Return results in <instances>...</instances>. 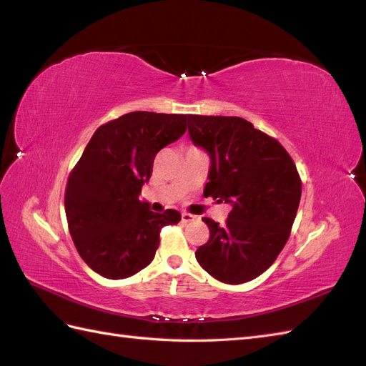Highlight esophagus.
<instances>
[{
  "mask_svg": "<svg viewBox=\"0 0 366 366\" xmlns=\"http://www.w3.org/2000/svg\"><path fill=\"white\" fill-rule=\"evenodd\" d=\"M197 219H198V217L192 215L189 212H183L182 214V221H183V223H191V221H197Z\"/></svg>",
  "mask_w": 366,
  "mask_h": 366,
  "instance_id": "1",
  "label": "esophagus"
}]
</instances>
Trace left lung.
I'll return each instance as SVG.
<instances>
[{
    "instance_id": "left-lung-1",
    "label": "left lung",
    "mask_w": 366,
    "mask_h": 366,
    "mask_svg": "<svg viewBox=\"0 0 366 366\" xmlns=\"http://www.w3.org/2000/svg\"><path fill=\"white\" fill-rule=\"evenodd\" d=\"M189 136L210 157L204 197L232 204L223 226L203 218L210 237L195 252L215 280L258 278L284 249L301 202L302 183L281 143L234 116H187Z\"/></svg>"
}]
</instances>
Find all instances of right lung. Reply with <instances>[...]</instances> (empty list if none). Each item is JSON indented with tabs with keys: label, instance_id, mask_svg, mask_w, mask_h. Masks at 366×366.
Instances as JSON below:
<instances>
[{
	"label": "right lung",
	"instance_id": "1",
	"mask_svg": "<svg viewBox=\"0 0 366 366\" xmlns=\"http://www.w3.org/2000/svg\"><path fill=\"white\" fill-rule=\"evenodd\" d=\"M187 114L134 112L99 127L69 175L65 215L81 258L108 280H124L154 259L163 226L179 210H149L139 195L157 152L179 140Z\"/></svg>",
	"mask_w": 366,
	"mask_h": 366
}]
</instances>
